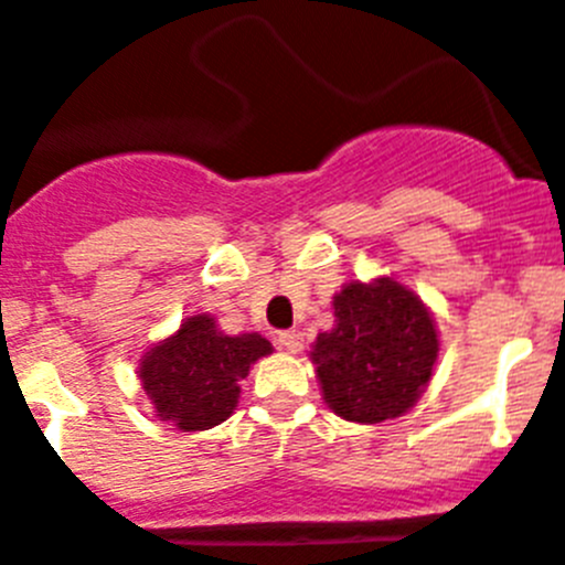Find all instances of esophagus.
<instances>
[{
	"instance_id": "1",
	"label": "esophagus",
	"mask_w": 565,
	"mask_h": 565,
	"mask_svg": "<svg viewBox=\"0 0 565 565\" xmlns=\"http://www.w3.org/2000/svg\"><path fill=\"white\" fill-rule=\"evenodd\" d=\"M278 344H281V350H287V353H298L300 348H303V333L300 331H281L276 339Z\"/></svg>"
}]
</instances>
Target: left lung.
Here are the masks:
<instances>
[{
  "instance_id": "left-lung-1",
  "label": "left lung",
  "mask_w": 565,
  "mask_h": 565,
  "mask_svg": "<svg viewBox=\"0 0 565 565\" xmlns=\"http://www.w3.org/2000/svg\"><path fill=\"white\" fill-rule=\"evenodd\" d=\"M333 317L309 353L328 408L361 425L403 416L439 359L428 306L394 278H375L344 284L333 295Z\"/></svg>"
}]
</instances>
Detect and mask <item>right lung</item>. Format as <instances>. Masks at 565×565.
I'll list each match as a JSON object with an SVG mask.
<instances>
[{
	"label": "right lung",
	"instance_id": "add662e5",
	"mask_svg": "<svg viewBox=\"0 0 565 565\" xmlns=\"http://www.w3.org/2000/svg\"><path fill=\"white\" fill-rule=\"evenodd\" d=\"M270 353L273 344L259 333L228 337L212 315H193L140 359V383L162 422L210 430L234 414L239 381Z\"/></svg>",
	"mask_w": 565,
	"mask_h": 565
}]
</instances>
